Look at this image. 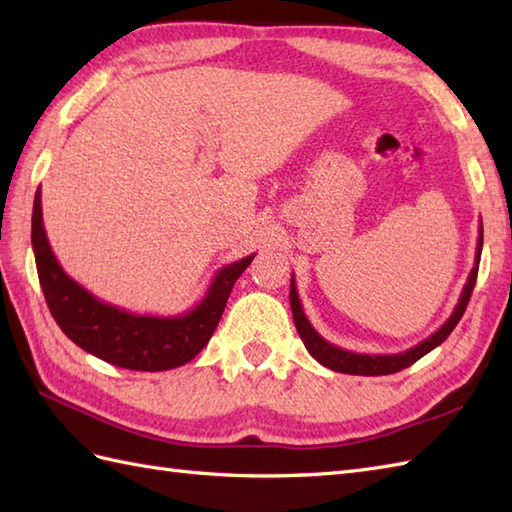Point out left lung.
Instances as JSON below:
<instances>
[{
  "mask_svg": "<svg viewBox=\"0 0 512 512\" xmlns=\"http://www.w3.org/2000/svg\"><path fill=\"white\" fill-rule=\"evenodd\" d=\"M482 244H484V228L480 222V235H477V248H475V264L471 268L469 279H466V284L462 288V295H460L458 303H455L451 317L444 321L440 328L429 336V339L420 341L418 345H413L407 352H400V354H356L350 350H343V347H336L330 341H325L323 336L312 328V323L308 321L306 312H303L297 284H295V275H292V279H290V308H292V319H295L297 332L301 336L303 345H306V350L312 354V358H317L323 367L332 369V372H341V374L385 376V374H396V372H400V369L413 365L418 358L429 354L431 350H436L440 343L447 341V336L453 332L455 325L460 323L462 314L466 310V303H469L471 292L475 288L477 270H480Z\"/></svg>",
  "mask_w": 512,
  "mask_h": 512,
  "instance_id": "obj_1",
  "label": "left lung"
}]
</instances>
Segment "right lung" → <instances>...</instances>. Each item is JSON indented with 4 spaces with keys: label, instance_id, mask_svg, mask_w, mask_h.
Instances as JSON below:
<instances>
[{
    "label": "right lung",
    "instance_id": "right-lung-1",
    "mask_svg": "<svg viewBox=\"0 0 512 512\" xmlns=\"http://www.w3.org/2000/svg\"><path fill=\"white\" fill-rule=\"evenodd\" d=\"M32 250L43 297L63 334L105 363L136 372H165L198 356L222 319L235 281L255 259L248 255L217 270L206 295L189 312L151 317L101 301L65 273L43 228L41 189L32 204Z\"/></svg>",
    "mask_w": 512,
    "mask_h": 512
}]
</instances>
